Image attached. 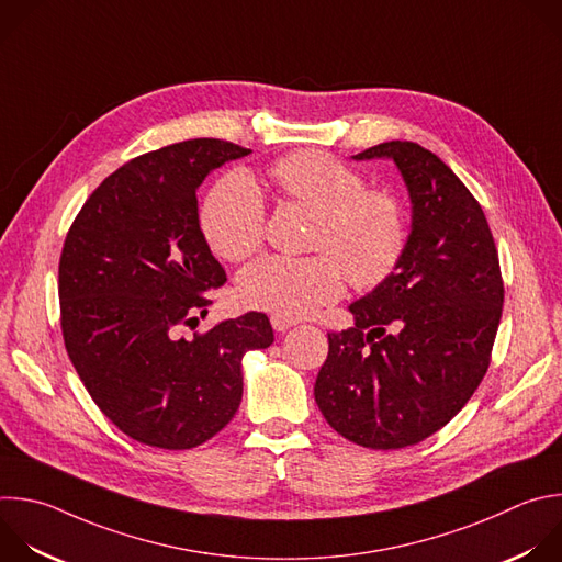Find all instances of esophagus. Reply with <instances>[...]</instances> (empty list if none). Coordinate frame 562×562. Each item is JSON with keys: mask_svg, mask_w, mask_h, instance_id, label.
Segmentation results:
<instances>
[{"mask_svg": "<svg viewBox=\"0 0 562 562\" xmlns=\"http://www.w3.org/2000/svg\"><path fill=\"white\" fill-rule=\"evenodd\" d=\"M271 326L278 330V333H284L289 330L291 326H295V319H286L282 315H271Z\"/></svg>", "mask_w": 562, "mask_h": 562, "instance_id": "1", "label": "esophagus"}]
</instances>
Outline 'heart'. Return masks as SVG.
<instances>
[{
	"label": "heart",
	"instance_id": "b5f03b06",
	"mask_svg": "<svg viewBox=\"0 0 562 562\" xmlns=\"http://www.w3.org/2000/svg\"><path fill=\"white\" fill-rule=\"evenodd\" d=\"M278 190L319 214L311 258L267 256L238 278V293L251 308L297 319L344 291L384 282L406 249L408 225L400 201L366 190L363 176L324 151H293L269 167ZM203 234L225 260L249 258L265 238V201L245 171L216 182L201 212Z\"/></svg>",
	"mask_w": 562,
	"mask_h": 562
}]
</instances>
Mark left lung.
I'll return each instance as SVG.
<instances>
[{"mask_svg": "<svg viewBox=\"0 0 562 562\" xmlns=\"http://www.w3.org/2000/svg\"><path fill=\"white\" fill-rule=\"evenodd\" d=\"M355 160H393L411 196V234L393 273L328 333L315 402L333 430L372 450L415 446L474 395L503 311L498 254L485 214L457 173L411 140Z\"/></svg>", "mask_w": 562, "mask_h": 562, "instance_id": "obj_1", "label": "left lung"}]
</instances>
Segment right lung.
Masks as SVG:
<instances>
[{"label":"right lung","mask_w":562,"mask_h":562,"mask_svg":"<svg viewBox=\"0 0 562 562\" xmlns=\"http://www.w3.org/2000/svg\"><path fill=\"white\" fill-rule=\"evenodd\" d=\"M251 154L192 138L110 173L75 218L59 260L66 350L101 413L127 437L190 450L243 402V357L273 344L265 313L180 337L227 282L201 232L196 192L221 165Z\"/></svg>","instance_id":"1"}]
</instances>
